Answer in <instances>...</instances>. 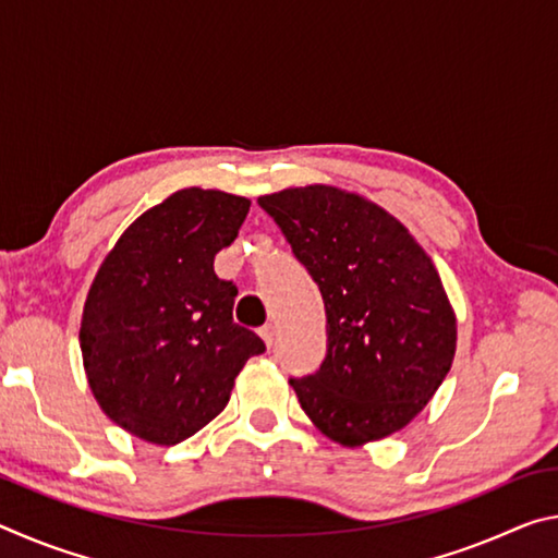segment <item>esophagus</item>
Here are the masks:
<instances>
[{"mask_svg": "<svg viewBox=\"0 0 558 558\" xmlns=\"http://www.w3.org/2000/svg\"><path fill=\"white\" fill-rule=\"evenodd\" d=\"M258 335L263 337V342H266V344L270 347L272 339H276V325H263V327L258 329Z\"/></svg>", "mask_w": 558, "mask_h": 558, "instance_id": "esophagus-1", "label": "esophagus"}]
</instances>
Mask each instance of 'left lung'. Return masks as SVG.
<instances>
[{"mask_svg": "<svg viewBox=\"0 0 558 558\" xmlns=\"http://www.w3.org/2000/svg\"><path fill=\"white\" fill-rule=\"evenodd\" d=\"M258 204L325 300V362L290 379L302 411L347 448L409 426L448 376L458 339L426 251L389 211L337 186L282 189Z\"/></svg>", "mask_w": 558, "mask_h": 558, "instance_id": "obj_1", "label": "left lung"}]
</instances>
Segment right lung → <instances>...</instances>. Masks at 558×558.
Returning <instances> with one entry per match:
<instances>
[{
    "label": "right lung",
    "instance_id": "obj_1",
    "mask_svg": "<svg viewBox=\"0 0 558 558\" xmlns=\"http://www.w3.org/2000/svg\"><path fill=\"white\" fill-rule=\"evenodd\" d=\"M251 202L182 189L128 226L88 290L81 352L90 391L118 426L177 446L216 418L263 339L233 323L239 290L214 272Z\"/></svg>",
    "mask_w": 558,
    "mask_h": 558
}]
</instances>
